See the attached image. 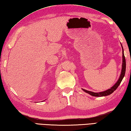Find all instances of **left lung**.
<instances>
[{"label": "left lung", "instance_id": "left-lung-1", "mask_svg": "<svg viewBox=\"0 0 131 131\" xmlns=\"http://www.w3.org/2000/svg\"><path fill=\"white\" fill-rule=\"evenodd\" d=\"M121 45H122V50H123L122 51V53H123L122 67V71H121V73H120V75L116 82L115 83L114 85L112 86L111 88L108 89V90H105L104 91L99 92V93H94V92H93V91H88V90H85V89H82L83 91H84L86 93L90 94L91 96H96V97H101V96H105L109 95L111 94L112 93H113V92L114 91L116 90V89L117 88V87L119 86V84H120V83H121V82L122 81L123 79V78H124V77L125 75V69H126V62H125V59L124 54L123 48L122 43H121Z\"/></svg>", "mask_w": 131, "mask_h": 131}]
</instances>
